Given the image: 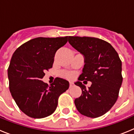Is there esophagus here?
<instances>
[{
  "mask_svg": "<svg viewBox=\"0 0 134 134\" xmlns=\"http://www.w3.org/2000/svg\"><path fill=\"white\" fill-rule=\"evenodd\" d=\"M73 85H74V84H73V82H70V87H72V86H73Z\"/></svg>",
  "mask_w": 134,
  "mask_h": 134,
  "instance_id": "34e87169",
  "label": "esophagus"
}]
</instances>
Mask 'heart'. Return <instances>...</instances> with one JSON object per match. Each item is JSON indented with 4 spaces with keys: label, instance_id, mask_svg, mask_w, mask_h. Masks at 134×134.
<instances>
[{
    "label": "heart",
    "instance_id": "heart-1",
    "mask_svg": "<svg viewBox=\"0 0 134 134\" xmlns=\"http://www.w3.org/2000/svg\"><path fill=\"white\" fill-rule=\"evenodd\" d=\"M62 76H63L66 78H71L72 76V74L70 72H62Z\"/></svg>",
    "mask_w": 134,
    "mask_h": 134
}]
</instances>
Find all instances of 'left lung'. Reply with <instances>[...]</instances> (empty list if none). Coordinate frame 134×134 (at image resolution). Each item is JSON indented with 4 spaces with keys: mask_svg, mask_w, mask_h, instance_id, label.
<instances>
[{
    "mask_svg": "<svg viewBox=\"0 0 134 134\" xmlns=\"http://www.w3.org/2000/svg\"><path fill=\"white\" fill-rule=\"evenodd\" d=\"M68 42L84 57L82 72L74 84L82 94L74 100L79 113L95 118L109 111L118 98L122 84L121 61L110 43L96 37L69 36ZM91 81L86 89L81 81Z\"/></svg>",
    "mask_w": 134,
    "mask_h": 134,
    "instance_id": "left-lung-1",
    "label": "left lung"
}]
</instances>
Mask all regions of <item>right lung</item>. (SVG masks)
Wrapping results in <instances>:
<instances>
[{
    "label": "right lung",
    "mask_w": 134,
    "mask_h": 134,
    "mask_svg": "<svg viewBox=\"0 0 134 134\" xmlns=\"http://www.w3.org/2000/svg\"><path fill=\"white\" fill-rule=\"evenodd\" d=\"M64 37H37L15 50L8 68L9 89L17 106L30 118L40 119L55 111L59 96L69 82L56 78L50 86L41 80L52 68L56 51L68 41Z\"/></svg>",
    "instance_id": "1"
}]
</instances>
